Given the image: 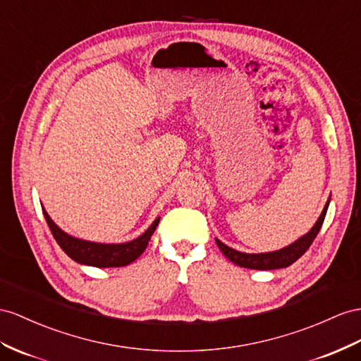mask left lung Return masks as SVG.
I'll return each instance as SVG.
<instances>
[{"label": "left lung", "mask_w": 361, "mask_h": 361, "mask_svg": "<svg viewBox=\"0 0 361 361\" xmlns=\"http://www.w3.org/2000/svg\"><path fill=\"white\" fill-rule=\"evenodd\" d=\"M329 206V200L326 202V206L323 207L322 215L319 216L317 223L314 224V227L310 230L307 235H303L299 238L298 241L293 243L291 245L282 248V250L271 252V253H259V255H248V253H241L236 252L235 248H230L226 244H223L219 239H215L219 250L223 252V255L227 257L228 261H232L233 264L244 267V269H253V270H276V269H285V267H290L294 264L299 257L308 250L310 245L312 244L314 239H316L317 233L320 232L323 221H325L326 216V210Z\"/></svg>", "instance_id": "8db88e82"}]
</instances>
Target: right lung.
Segmentation results:
<instances>
[{"label":"right lung","mask_w":361,"mask_h":361,"mask_svg":"<svg viewBox=\"0 0 361 361\" xmlns=\"http://www.w3.org/2000/svg\"><path fill=\"white\" fill-rule=\"evenodd\" d=\"M42 214L50 227L53 238L56 239L59 247L71 257L73 261L91 265V267H99V269H106V267H125L128 264L134 262L137 257L145 252V248L147 247V243L151 241V236L155 232V228L159 226V221H160V218H157L152 223V226L147 228L142 236H138L131 243L97 244V243L82 241V239L67 235L53 223L51 218L44 209H42Z\"/></svg>","instance_id":"obj_1"}]
</instances>
